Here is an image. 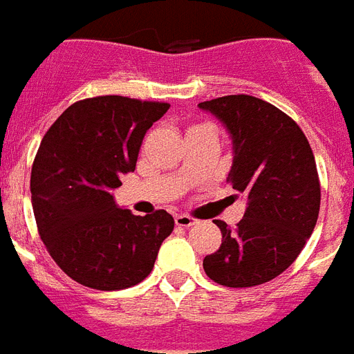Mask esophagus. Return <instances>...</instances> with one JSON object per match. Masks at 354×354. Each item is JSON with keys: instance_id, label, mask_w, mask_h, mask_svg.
Segmentation results:
<instances>
[{"instance_id": "esophagus-1", "label": "esophagus", "mask_w": 354, "mask_h": 354, "mask_svg": "<svg viewBox=\"0 0 354 354\" xmlns=\"http://www.w3.org/2000/svg\"><path fill=\"white\" fill-rule=\"evenodd\" d=\"M175 224L183 226V228H188V226H194L196 218L190 215H185V213H179V215H175Z\"/></svg>"}]
</instances>
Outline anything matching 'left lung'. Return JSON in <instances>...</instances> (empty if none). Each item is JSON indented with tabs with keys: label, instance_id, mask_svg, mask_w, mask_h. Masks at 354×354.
Listing matches in <instances>:
<instances>
[{
	"label": "left lung",
	"instance_id": "obj_1",
	"mask_svg": "<svg viewBox=\"0 0 354 354\" xmlns=\"http://www.w3.org/2000/svg\"><path fill=\"white\" fill-rule=\"evenodd\" d=\"M228 128L234 160L226 183L247 196L236 228L215 221L218 251L203 259L209 279L257 286L285 272L308 243L321 209V183L308 138L292 118L254 95L200 103Z\"/></svg>",
	"mask_w": 354,
	"mask_h": 354
}]
</instances>
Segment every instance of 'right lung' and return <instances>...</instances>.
<instances>
[{
	"label": "right lung",
	"instance_id": "add662e5",
	"mask_svg": "<svg viewBox=\"0 0 354 354\" xmlns=\"http://www.w3.org/2000/svg\"><path fill=\"white\" fill-rule=\"evenodd\" d=\"M167 109L124 95L88 97L64 111L41 141L30 179L33 215L48 254L77 283L95 290L138 285L174 232L164 209L133 215L111 194Z\"/></svg>",
	"mask_w": 354,
	"mask_h": 354
}]
</instances>
